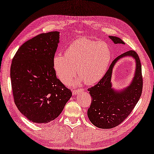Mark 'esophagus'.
I'll return each instance as SVG.
<instances>
[{
	"label": "esophagus",
	"instance_id": "esophagus-1",
	"mask_svg": "<svg viewBox=\"0 0 154 154\" xmlns=\"http://www.w3.org/2000/svg\"><path fill=\"white\" fill-rule=\"evenodd\" d=\"M83 91V89H74V90H73V91H72V94H73V95H76L78 93H79V92H81V91Z\"/></svg>",
	"mask_w": 154,
	"mask_h": 154
}]
</instances>
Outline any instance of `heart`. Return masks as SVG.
I'll return each instance as SVG.
<instances>
[{
  "label": "heart",
  "mask_w": 154,
  "mask_h": 154,
  "mask_svg": "<svg viewBox=\"0 0 154 154\" xmlns=\"http://www.w3.org/2000/svg\"><path fill=\"white\" fill-rule=\"evenodd\" d=\"M111 59V51L106 43L86 38L72 42L65 55L56 54L52 60L54 70L60 81L72 82L76 70L86 84L97 82L104 76Z\"/></svg>",
  "instance_id": "obj_1"
}]
</instances>
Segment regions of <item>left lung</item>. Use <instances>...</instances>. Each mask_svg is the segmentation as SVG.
Returning <instances> with one entry per match:
<instances>
[{
  "label": "left lung",
  "mask_w": 154,
  "mask_h": 154,
  "mask_svg": "<svg viewBox=\"0 0 154 154\" xmlns=\"http://www.w3.org/2000/svg\"><path fill=\"white\" fill-rule=\"evenodd\" d=\"M109 37L115 44H125L119 37ZM125 56H132L135 59V75L127 88L116 91L112 88L110 82L112 69L117 60ZM143 84L141 63L137 52L134 50H129L118 56L97 84L87 89L91 97V103L87 110L91 122L95 126L103 129H110L119 125L128 117L139 100Z\"/></svg>",
  "instance_id": "obj_1"
}]
</instances>
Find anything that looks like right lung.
Masks as SVG:
<instances>
[{"instance_id":"obj_1","label":"right lung","mask_w":154,"mask_h":154,"mask_svg":"<svg viewBox=\"0 0 154 154\" xmlns=\"http://www.w3.org/2000/svg\"><path fill=\"white\" fill-rule=\"evenodd\" d=\"M59 32L41 33L24 43L12 60L10 76L14 102L31 122L47 123L61 113L71 90L57 78L52 60Z\"/></svg>"}]
</instances>
